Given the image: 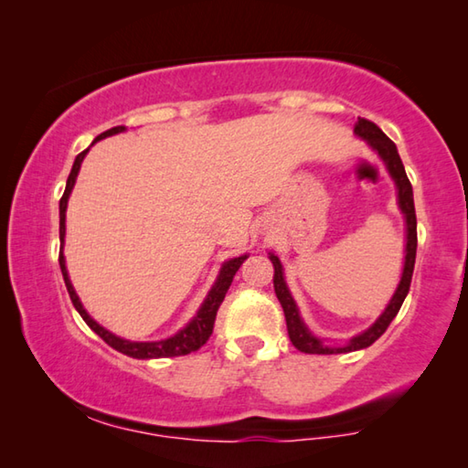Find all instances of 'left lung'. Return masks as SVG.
<instances>
[{"label":"left lung","instance_id":"left-lung-1","mask_svg":"<svg viewBox=\"0 0 468 468\" xmlns=\"http://www.w3.org/2000/svg\"><path fill=\"white\" fill-rule=\"evenodd\" d=\"M355 133L361 138H366L369 142V146L378 150V154L384 158L388 171H390L392 179L396 181V187H399V206L400 210L405 212L407 218V256H405V271H402V279L399 289H396L394 297L384 314L376 320L374 326L369 330L363 332V335L355 336L351 343L346 346H338V348H330L326 345H322L318 338L312 336V332L305 328V324L301 322L299 312L295 301H292L291 292L287 289V282L282 279V266L281 260L271 253V262L274 266V292L279 297L282 312H284V320H287V330H289V338L295 348H299L301 353H310V355H335V353H351V351H359V348H366L369 345H374L376 340L384 335L390 326V322L396 318L399 314L402 301H405L407 292L410 289V279H413V271H415V256H417V217H415V202H413V186L407 177L405 165H402L399 150H396L394 142L386 136V133L378 128L374 122L363 120L359 117L357 125H355Z\"/></svg>","mask_w":468,"mask_h":468}]
</instances>
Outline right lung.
Masks as SVG:
<instances>
[{
  "mask_svg": "<svg viewBox=\"0 0 468 468\" xmlns=\"http://www.w3.org/2000/svg\"><path fill=\"white\" fill-rule=\"evenodd\" d=\"M125 128L123 125H115V128H111L107 132L99 133L94 142L101 140V138H107V136H113V133H120ZM89 153V148L82 150L80 154L76 156L74 161V167L69 171V177H68V184H66V192H63L61 200H59V239L63 243V235H66V206H68V197L69 192H72V187L76 184V177H78V171H80V165H82V158ZM248 260V256H241V258H233L225 262V266L220 268V274L215 282V287L210 289L208 297L200 307V312H197L196 318L187 324V326L177 332L176 336H171L167 340H158V343H132V340H123L120 336L111 335L109 330H105L102 326H99L97 322H94L86 310L80 303V299H78L76 291L72 287V282L68 279V271H66V260H63V253L59 251V266H61V274H63V281H66V287L69 292V299H72L74 307L78 310V314L82 315V320L89 324L90 330L97 332V335L105 340L109 346H113L115 351H120L123 355H128V357L133 359H158V357H181V355H189L200 348L202 345H206V340L210 338L212 335V328H215V320H217V312L220 303H223V299L227 295L229 287H231L233 282V276L235 272L239 271V266Z\"/></svg>",
  "mask_w": 468,
  "mask_h": 468,
  "instance_id": "obj_1",
  "label": "right lung"
}]
</instances>
